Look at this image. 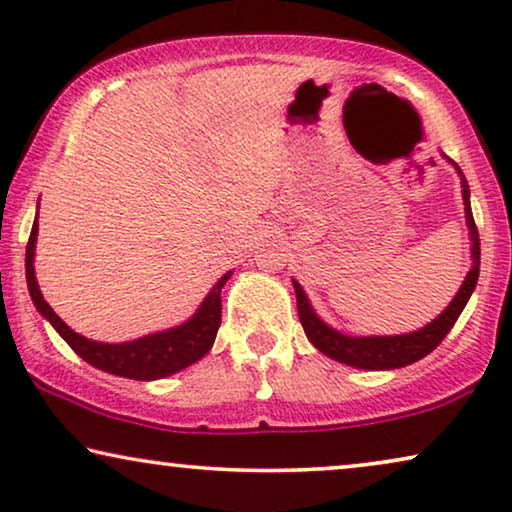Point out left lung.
<instances>
[{"label": "left lung", "instance_id": "obj_1", "mask_svg": "<svg viewBox=\"0 0 512 512\" xmlns=\"http://www.w3.org/2000/svg\"><path fill=\"white\" fill-rule=\"evenodd\" d=\"M452 163V160H450ZM454 170L461 177V198H464V212H466V226L468 235H471V258L473 265L468 270V275L457 291V296L452 298V303L438 314L431 324L424 328H417L412 333L401 335H345L335 331L333 326H328L324 319H319V314L314 312V307L307 300L303 286L293 279V289H296V303H298V317L303 324V331L307 340L319 349L321 354H326L328 359H335L345 366L363 368V370H394L410 366L419 359H424L426 354H431L440 342L445 340V335L452 331L454 321L459 319V314L464 312V307L471 298V293L478 284L480 275V240H478V228H475L473 212H471V191L461 174L459 165L452 163Z\"/></svg>", "mask_w": 512, "mask_h": 512}]
</instances>
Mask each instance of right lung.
<instances>
[{
    "label": "right lung",
    "instance_id": "right-lung-1",
    "mask_svg": "<svg viewBox=\"0 0 512 512\" xmlns=\"http://www.w3.org/2000/svg\"><path fill=\"white\" fill-rule=\"evenodd\" d=\"M37 233L39 223L34 219L30 242L25 249V277H27V289H30L32 303L37 307L39 314L44 319L51 321V326L60 333V338L81 356L83 361H88L90 366L104 370V373L128 377V380H160V377L174 375L179 370L191 366V363L200 361L209 349H212L216 340V331L221 326V289L228 282L233 270H228L219 282L212 286V291L207 293L198 310L188 321L181 326L167 328V331L149 333L144 338L130 340V342H97L88 340L83 335L74 333L58 314L53 312V307L46 303L41 296L37 277H34V247H37Z\"/></svg>",
    "mask_w": 512,
    "mask_h": 512
}]
</instances>
